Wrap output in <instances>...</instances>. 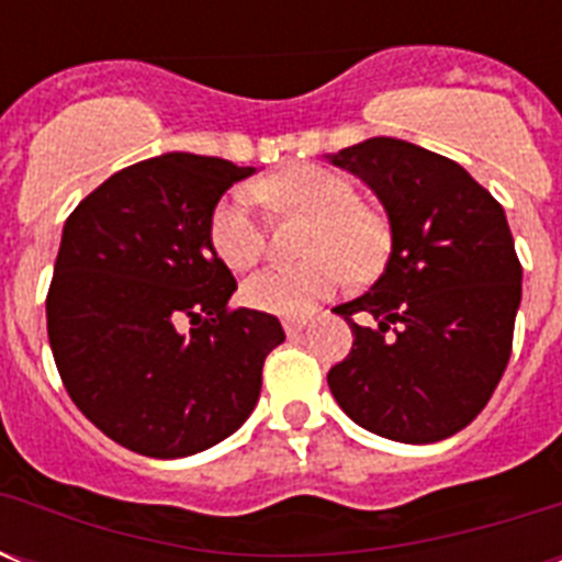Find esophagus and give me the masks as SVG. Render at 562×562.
<instances>
[{"mask_svg":"<svg viewBox=\"0 0 562 562\" xmlns=\"http://www.w3.org/2000/svg\"><path fill=\"white\" fill-rule=\"evenodd\" d=\"M306 317H284V331L286 335H297V331H304L306 329Z\"/></svg>","mask_w":562,"mask_h":562,"instance_id":"obj_1","label":"esophagus"}]
</instances>
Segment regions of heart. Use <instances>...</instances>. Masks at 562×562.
Returning <instances> with one entry per match:
<instances>
[{
	"mask_svg": "<svg viewBox=\"0 0 562 562\" xmlns=\"http://www.w3.org/2000/svg\"><path fill=\"white\" fill-rule=\"evenodd\" d=\"M252 192L231 191L213 207L207 238L225 267L245 272L265 256V227L256 213V200L281 211H301L315 216L306 252L312 261L301 267H272L247 278L241 297L258 312L301 315L317 301L329 297L349 281V272L366 278L380 270L389 233L380 216L357 205V191L340 173L326 168L295 166L258 182Z\"/></svg>",
	"mask_w": 562,
	"mask_h": 562,
	"instance_id": "1",
	"label": "heart"
}]
</instances>
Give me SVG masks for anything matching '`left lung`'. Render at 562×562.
I'll return each mask as SVG.
<instances>
[{"label": "left lung", "instance_id": "8db88e82", "mask_svg": "<svg viewBox=\"0 0 562 562\" xmlns=\"http://www.w3.org/2000/svg\"><path fill=\"white\" fill-rule=\"evenodd\" d=\"M389 213V265L366 295L337 306L355 342L329 371L351 422L385 439L430 445L467 428L513 355L520 261L506 213L459 162L371 137L329 154ZM357 314L374 325L360 327Z\"/></svg>", "mask_w": 562, "mask_h": 562}]
</instances>
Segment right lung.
Masks as SVG:
<instances>
[{
    "label": "right lung",
    "instance_id": "right-lung-1",
    "mask_svg": "<svg viewBox=\"0 0 562 562\" xmlns=\"http://www.w3.org/2000/svg\"><path fill=\"white\" fill-rule=\"evenodd\" d=\"M250 173L160 154L112 173L64 225L49 349L78 411L134 453L182 459L236 434L284 342L276 315L227 306L236 278L207 238L222 193Z\"/></svg>",
    "mask_w": 562,
    "mask_h": 562
}]
</instances>
